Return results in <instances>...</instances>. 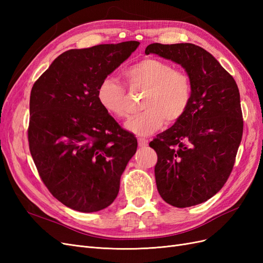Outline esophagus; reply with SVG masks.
<instances>
[{"instance_id": "34e87169", "label": "esophagus", "mask_w": 263, "mask_h": 263, "mask_svg": "<svg viewBox=\"0 0 263 263\" xmlns=\"http://www.w3.org/2000/svg\"><path fill=\"white\" fill-rule=\"evenodd\" d=\"M149 140L147 138H138V145L139 147H146L148 145Z\"/></svg>"}]
</instances>
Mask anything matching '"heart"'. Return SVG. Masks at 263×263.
Returning <instances> with one entry per match:
<instances>
[{
    "label": "heart",
    "mask_w": 263,
    "mask_h": 263,
    "mask_svg": "<svg viewBox=\"0 0 263 263\" xmlns=\"http://www.w3.org/2000/svg\"><path fill=\"white\" fill-rule=\"evenodd\" d=\"M133 89L145 90L141 107L126 123L129 132L146 136L160 128L164 121L177 122L187 110L193 95L191 78L171 63L156 58H145L134 63L124 72ZM100 105L116 118H125L130 112L128 95L116 79H103L97 92Z\"/></svg>",
    "instance_id": "1"
}]
</instances>
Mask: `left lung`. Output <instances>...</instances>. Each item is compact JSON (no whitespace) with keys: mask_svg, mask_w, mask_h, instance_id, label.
<instances>
[{"mask_svg":"<svg viewBox=\"0 0 263 263\" xmlns=\"http://www.w3.org/2000/svg\"><path fill=\"white\" fill-rule=\"evenodd\" d=\"M145 53L179 63L193 85L185 114L149 144L158 156V192L174 208L201 204L224 186L234 168L243 130L239 90L202 47L155 43Z\"/></svg>","mask_w":263,"mask_h":263,"instance_id":"8db88e82","label":"left lung"}]
</instances>
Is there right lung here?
I'll return each instance as SVG.
<instances>
[{"label": "right lung", "mask_w": 263, "mask_h": 263, "mask_svg": "<svg viewBox=\"0 0 263 263\" xmlns=\"http://www.w3.org/2000/svg\"><path fill=\"white\" fill-rule=\"evenodd\" d=\"M139 46L130 41L71 49L34 83L29 150L44 184L59 202L82 213L106 209L137 150V139L103 108V79Z\"/></svg>", "instance_id": "obj_1"}]
</instances>
